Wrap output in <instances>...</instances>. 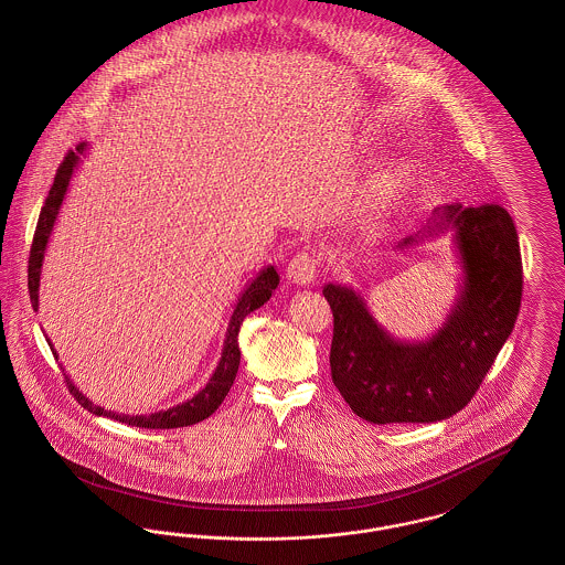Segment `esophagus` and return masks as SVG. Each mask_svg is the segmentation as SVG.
<instances>
[{"label":"esophagus","mask_w":565,"mask_h":565,"mask_svg":"<svg viewBox=\"0 0 565 565\" xmlns=\"http://www.w3.org/2000/svg\"><path fill=\"white\" fill-rule=\"evenodd\" d=\"M318 275V258L313 254L300 252L288 263L286 277L296 286H309Z\"/></svg>","instance_id":"1"}]
</instances>
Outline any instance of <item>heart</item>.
Wrapping results in <instances>:
<instances>
[{"label": "heart", "instance_id": "1", "mask_svg": "<svg viewBox=\"0 0 565 565\" xmlns=\"http://www.w3.org/2000/svg\"><path fill=\"white\" fill-rule=\"evenodd\" d=\"M394 196H396V186H394V182H383L379 190H376L375 201H373V210L375 212H385L387 207H390V203L394 201Z\"/></svg>", "mask_w": 565, "mask_h": 565}]
</instances>
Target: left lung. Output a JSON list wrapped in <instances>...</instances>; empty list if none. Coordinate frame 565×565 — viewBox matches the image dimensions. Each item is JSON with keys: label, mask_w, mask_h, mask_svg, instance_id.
<instances>
[{"label": "left lung", "mask_w": 565, "mask_h": 565, "mask_svg": "<svg viewBox=\"0 0 565 565\" xmlns=\"http://www.w3.org/2000/svg\"><path fill=\"white\" fill-rule=\"evenodd\" d=\"M451 233L461 267L447 320L424 341L394 339L351 286L326 284L334 316L332 381L351 411L371 424H434L477 394L511 337L521 307V252L511 215L500 205H443L394 252Z\"/></svg>", "instance_id": "1"}]
</instances>
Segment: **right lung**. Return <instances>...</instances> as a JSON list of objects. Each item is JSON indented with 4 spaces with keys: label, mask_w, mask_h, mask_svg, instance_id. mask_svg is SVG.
Listing matches in <instances>:
<instances>
[{
    "label": "right lung",
    "mask_w": 565,
    "mask_h": 565,
    "mask_svg": "<svg viewBox=\"0 0 565 565\" xmlns=\"http://www.w3.org/2000/svg\"><path fill=\"white\" fill-rule=\"evenodd\" d=\"M86 150H88V143H81L76 150H70L67 157L63 159V162L58 164L56 169V175H54L53 189L46 196V203L40 212V220H38V228H35V235H33V243H31V256H29V296H31V305L33 309H38V302H40V275H42V265H44V254H46V247L51 242V235H53L54 222L58 217L61 212V205H63V199L67 194L70 189V182H72V175L74 171L78 169L82 157H86ZM279 286V275L273 265L265 267L260 270L245 288H243L242 295L237 298V305L233 309V316L228 320V328H226V334H224V345H222V355H220V362L215 366L214 375L210 376L207 385L196 392L192 398L184 401V403L175 404L171 408H164L159 413H150V415H125V413H114V411H106L104 406L99 404H93L90 398H86L81 392V387L74 385V381L70 376H65L67 381V387L70 392L74 394V398L88 408L93 415H99V417H109L114 422H122V424H129L135 428H150V430H169V428H184V426H192V424H199L203 419H207L215 408L222 404V401L226 398L237 371H239V362H242V351H239V330H242V323L252 311H256L258 307H263L270 295L275 292V288ZM49 341V339H46ZM51 350L54 351L53 343H49Z\"/></svg>",
    "instance_id": "1"
}]
</instances>
